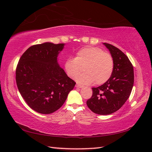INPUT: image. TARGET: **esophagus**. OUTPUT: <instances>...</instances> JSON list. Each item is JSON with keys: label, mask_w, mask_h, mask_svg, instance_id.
Wrapping results in <instances>:
<instances>
[{"label": "esophagus", "mask_w": 152, "mask_h": 152, "mask_svg": "<svg viewBox=\"0 0 152 152\" xmlns=\"http://www.w3.org/2000/svg\"><path fill=\"white\" fill-rule=\"evenodd\" d=\"M76 87H77V88H82L83 86V85H80V84H78V83H76Z\"/></svg>", "instance_id": "1"}]
</instances>
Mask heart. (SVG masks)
Masks as SVG:
<instances>
[{"label": "heart", "instance_id": "b5f03b06", "mask_svg": "<svg viewBox=\"0 0 152 152\" xmlns=\"http://www.w3.org/2000/svg\"><path fill=\"white\" fill-rule=\"evenodd\" d=\"M114 59L109 53L96 47H84L69 58L64 64L65 71L70 77H75L83 68L85 72L75 79L83 84H103L109 80L114 70Z\"/></svg>", "mask_w": 152, "mask_h": 152}]
</instances>
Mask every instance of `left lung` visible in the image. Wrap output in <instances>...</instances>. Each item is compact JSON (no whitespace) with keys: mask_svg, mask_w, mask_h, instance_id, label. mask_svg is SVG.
Wrapping results in <instances>:
<instances>
[{"mask_svg":"<svg viewBox=\"0 0 152 152\" xmlns=\"http://www.w3.org/2000/svg\"><path fill=\"white\" fill-rule=\"evenodd\" d=\"M114 59L111 77L101 86L93 87L91 98L87 101L88 107L94 113L108 115L118 110L129 98L133 88V65L125 54L111 44H103Z\"/></svg>","mask_w":152,"mask_h":152,"instance_id":"1","label":"left lung"}]
</instances>
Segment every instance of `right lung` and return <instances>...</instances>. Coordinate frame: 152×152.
I'll return each instance as SVG.
<instances>
[{
	"label": "right lung",
	"mask_w": 152,
	"mask_h": 152,
	"mask_svg": "<svg viewBox=\"0 0 152 152\" xmlns=\"http://www.w3.org/2000/svg\"><path fill=\"white\" fill-rule=\"evenodd\" d=\"M64 44L46 42L32 45L18 61L16 82L28 106L38 113L49 114L63 105L76 82L58 64Z\"/></svg>",
	"instance_id": "1"
}]
</instances>
